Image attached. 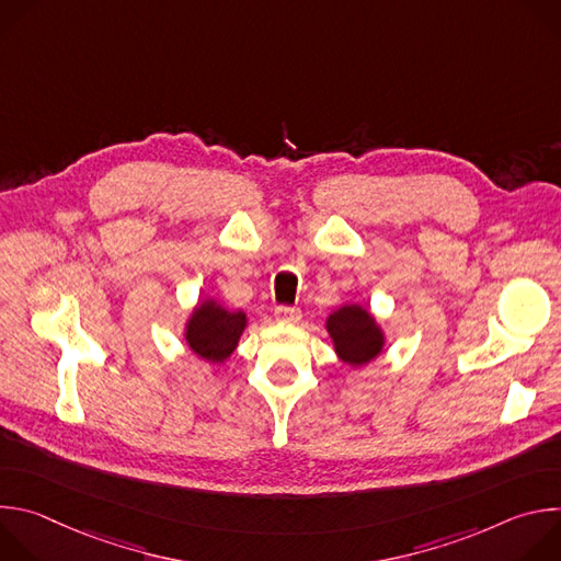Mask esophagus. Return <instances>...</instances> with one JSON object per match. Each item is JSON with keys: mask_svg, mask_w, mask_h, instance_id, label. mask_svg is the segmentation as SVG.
<instances>
[{"mask_svg": "<svg viewBox=\"0 0 561 561\" xmlns=\"http://www.w3.org/2000/svg\"><path fill=\"white\" fill-rule=\"evenodd\" d=\"M275 317L279 319V322H299L301 310L297 306H277Z\"/></svg>", "mask_w": 561, "mask_h": 561, "instance_id": "1", "label": "esophagus"}]
</instances>
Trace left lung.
Here are the masks:
<instances>
[{
  "label": "left lung",
  "mask_w": 561,
  "mask_h": 561,
  "mask_svg": "<svg viewBox=\"0 0 561 561\" xmlns=\"http://www.w3.org/2000/svg\"><path fill=\"white\" fill-rule=\"evenodd\" d=\"M327 329L335 342L337 355L351 366H362L381 353V331L375 319L357 304L335 310L329 317Z\"/></svg>",
  "instance_id": "obj_1"
}]
</instances>
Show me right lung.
Wrapping results in <instances>:
<instances>
[{"mask_svg":"<svg viewBox=\"0 0 561 561\" xmlns=\"http://www.w3.org/2000/svg\"><path fill=\"white\" fill-rule=\"evenodd\" d=\"M247 327V314L230 312L215 301H204L191 317L186 340L193 353L206 362H224Z\"/></svg>","mask_w":561,"mask_h":561,"instance_id":"1","label":"right lung"}]
</instances>
